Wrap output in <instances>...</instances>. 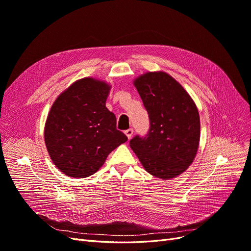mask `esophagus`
Here are the masks:
<instances>
[{"label":"esophagus","instance_id":"obj_1","mask_svg":"<svg viewBox=\"0 0 251 251\" xmlns=\"http://www.w3.org/2000/svg\"><path fill=\"white\" fill-rule=\"evenodd\" d=\"M124 133H125V135L127 136V138H128V139H130L131 137H132V135H133V129H131V128H130V129L126 130Z\"/></svg>","mask_w":251,"mask_h":251}]
</instances>
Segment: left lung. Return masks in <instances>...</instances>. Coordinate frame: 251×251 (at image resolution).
<instances>
[{
  "label": "left lung",
  "mask_w": 251,
  "mask_h": 251,
  "mask_svg": "<svg viewBox=\"0 0 251 251\" xmlns=\"http://www.w3.org/2000/svg\"><path fill=\"white\" fill-rule=\"evenodd\" d=\"M150 117L146 137L135 136L130 148L151 175L169 180L192 164L200 147L201 120L195 102L172 76L147 72L133 80Z\"/></svg>",
  "instance_id": "1"
}]
</instances>
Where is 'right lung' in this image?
Listing matches in <instances>:
<instances>
[{
    "label": "right lung",
    "mask_w": 251,
    "mask_h": 251,
    "mask_svg": "<svg viewBox=\"0 0 251 251\" xmlns=\"http://www.w3.org/2000/svg\"><path fill=\"white\" fill-rule=\"evenodd\" d=\"M111 85L92 77L78 79L56 99L45 124V143L66 176L85 178L103 165L127 136L117 130L105 107Z\"/></svg>",
    "instance_id": "obj_1"
}]
</instances>
